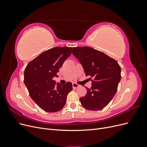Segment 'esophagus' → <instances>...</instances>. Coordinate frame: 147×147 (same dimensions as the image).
<instances>
[{"instance_id":"esophagus-1","label":"esophagus","mask_w":147,"mask_h":147,"mask_svg":"<svg viewBox=\"0 0 147 147\" xmlns=\"http://www.w3.org/2000/svg\"><path fill=\"white\" fill-rule=\"evenodd\" d=\"M72 86H73V88L77 89V88H78L80 86V85H79V84H77V83H72Z\"/></svg>"}]
</instances>
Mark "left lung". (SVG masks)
<instances>
[{
  "mask_svg": "<svg viewBox=\"0 0 147 147\" xmlns=\"http://www.w3.org/2000/svg\"><path fill=\"white\" fill-rule=\"evenodd\" d=\"M72 54L82 64L92 86L80 100L84 108L93 111L104 109L113 99L121 80V67L116 60L92 48L74 47Z\"/></svg>",
  "mask_w": 147,
  "mask_h": 147,
  "instance_id": "8db88e82",
  "label": "left lung"
}]
</instances>
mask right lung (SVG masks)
<instances>
[{"label":"right lung","instance_id":"obj_1","mask_svg":"<svg viewBox=\"0 0 147 147\" xmlns=\"http://www.w3.org/2000/svg\"><path fill=\"white\" fill-rule=\"evenodd\" d=\"M72 47H55L41 53L26 66L24 82L29 95L36 104L47 112H56L65 104L72 90V84L56 83L53 78L72 53Z\"/></svg>","mask_w":147,"mask_h":147}]
</instances>
